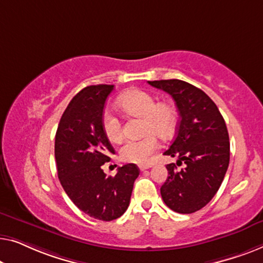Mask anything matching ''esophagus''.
<instances>
[{
	"label": "esophagus",
	"mask_w": 263,
	"mask_h": 263,
	"mask_svg": "<svg viewBox=\"0 0 263 263\" xmlns=\"http://www.w3.org/2000/svg\"><path fill=\"white\" fill-rule=\"evenodd\" d=\"M138 167H139V169L143 172V170H146V169L151 168V164H139Z\"/></svg>",
	"instance_id": "1"
}]
</instances>
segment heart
Listing matches in <instances>:
<instances>
[{
  "label": "heart",
  "instance_id": "b5f03b06",
  "mask_svg": "<svg viewBox=\"0 0 263 263\" xmlns=\"http://www.w3.org/2000/svg\"><path fill=\"white\" fill-rule=\"evenodd\" d=\"M118 107L133 116L143 117V130L146 136L138 139H127L121 145L119 154L121 160L130 163H146L151 155L160 147L158 135L162 138H170L177 124L176 108L170 102H157L149 91L130 89L117 100ZM101 127L112 143L119 142L123 136L121 121L112 110L105 109L101 116Z\"/></svg>",
  "mask_w": 263,
  "mask_h": 263
}]
</instances>
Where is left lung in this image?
<instances>
[{"label": "left lung", "instance_id": "left-lung-1", "mask_svg": "<svg viewBox=\"0 0 263 263\" xmlns=\"http://www.w3.org/2000/svg\"><path fill=\"white\" fill-rule=\"evenodd\" d=\"M172 95L180 114L176 138L163 155L177 157L167 165L161 187L164 204L177 213H193L211 201L219 190L230 161V142L224 118L210 96L181 80L147 81Z\"/></svg>", "mask_w": 263, "mask_h": 263}]
</instances>
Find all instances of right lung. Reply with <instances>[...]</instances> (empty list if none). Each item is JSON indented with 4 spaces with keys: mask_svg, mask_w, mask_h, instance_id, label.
<instances>
[{
    "mask_svg": "<svg viewBox=\"0 0 263 263\" xmlns=\"http://www.w3.org/2000/svg\"><path fill=\"white\" fill-rule=\"evenodd\" d=\"M112 84L84 88L63 113L54 139V157L62 187L81 211L95 219L109 221L123 216L130 205L136 164L107 176L101 168L116 153L101 127V116Z\"/></svg>",
    "mask_w": 263,
    "mask_h": 263,
    "instance_id": "1",
    "label": "right lung"
}]
</instances>
